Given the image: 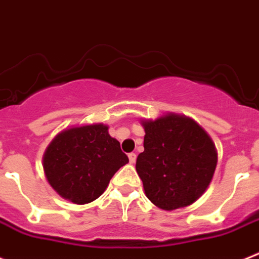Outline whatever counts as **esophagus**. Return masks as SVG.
I'll return each mask as SVG.
<instances>
[{
    "instance_id": "esophagus-1",
    "label": "esophagus",
    "mask_w": 259,
    "mask_h": 259,
    "mask_svg": "<svg viewBox=\"0 0 259 259\" xmlns=\"http://www.w3.org/2000/svg\"><path fill=\"white\" fill-rule=\"evenodd\" d=\"M136 160H137V155L134 154V152L129 154V161H130V163L134 164V163H136Z\"/></svg>"
}]
</instances>
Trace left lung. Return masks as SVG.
Here are the masks:
<instances>
[{
    "label": "left lung",
    "instance_id": "left-lung-1",
    "mask_svg": "<svg viewBox=\"0 0 259 259\" xmlns=\"http://www.w3.org/2000/svg\"><path fill=\"white\" fill-rule=\"evenodd\" d=\"M145 151L136 169L146 197L165 211L194 203L215 173L218 151L206 130L185 114L168 112L155 120H141Z\"/></svg>",
    "mask_w": 259,
    "mask_h": 259
}]
</instances>
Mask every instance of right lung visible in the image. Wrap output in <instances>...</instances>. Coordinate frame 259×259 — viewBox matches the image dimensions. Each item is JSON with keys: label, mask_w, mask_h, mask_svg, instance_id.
Returning a JSON list of instances; mask_svg holds the SVG:
<instances>
[{"label": "right lung", "mask_w": 259, "mask_h": 259, "mask_svg": "<svg viewBox=\"0 0 259 259\" xmlns=\"http://www.w3.org/2000/svg\"><path fill=\"white\" fill-rule=\"evenodd\" d=\"M108 125L66 127L52 139L42 155L49 185L64 199L86 204L98 199L114 173L129 163Z\"/></svg>", "instance_id": "add662e5"}]
</instances>
